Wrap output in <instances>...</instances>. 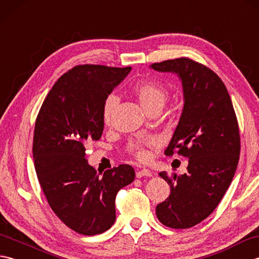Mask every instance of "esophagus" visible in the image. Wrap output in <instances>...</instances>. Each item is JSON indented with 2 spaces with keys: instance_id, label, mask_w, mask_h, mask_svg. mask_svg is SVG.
<instances>
[{
  "instance_id": "1",
  "label": "esophagus",
  "mask_w": 259,
  "mask_h": 259,
  "mask_svg": "<svg viewBox=\"0 0 259 259\" xmlns=\"http://www.w3.org/2000/svg\"><path fill=\"white\" fill-rule=\"evenodd\" d=\"M151 171L149 169H141L138 170V171L136 172V177L137 178H141V177H151Z\"/></svg>"
}]
</instances>
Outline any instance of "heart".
<instances>
[{
	"label": "heart",
	"mask_w": 259,
	"mask_h": 259,
	"mask_svg": "<svg viewBox=\"0 0 259 259\" xmlns=\"http://www.w3.org/2000/svg\"><path fill=\"white\" fill-rule=\"evenodd\" d=\"M131 91H133L135 97L138 99L141 107L149 113L153 111V110H161L164 103L168 100V91L161 84L156 83L153 81L144 80L136 82L133 88H131ZM115 103H117V98L114 96H109L103 101L101 114L104 124L108 125L111 123L112 112ZM128 150L136 158H138L139 160H145L148 157V152L138 142H131L128 147Z\"/></svg>",
	"instance_id": "1"
}]
</instances>
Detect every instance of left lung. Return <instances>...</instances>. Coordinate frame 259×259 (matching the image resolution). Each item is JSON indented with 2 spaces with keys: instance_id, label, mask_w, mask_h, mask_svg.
I'll use <instances>...</instances> for the list:
<instances>
[{
  "instance_id": "left-lung-1",
  "label": "left lung",
  "mask_w": 259,
  "mask_h": 259,
  "mask_svg": "<svg viewBox=\"0 0 259 259\" xmlns=\"http://www.w3.org/2000/svg\"><path fill=\"white\" fill-rule=\"evenodd\" d=\"M151 68L177 73L183 82L184 110L164 155L188 158V172L159 174L170 195L156 213L164 226L187 229L214 210L232 183L240 153L238 121L226 85L206 65L178 58Z\"/></svg>"
}]
</instances>
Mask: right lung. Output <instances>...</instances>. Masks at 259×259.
Listing matches in <instances>:
<instances>
[{"label":"right lung","instance_id":"obj_1","mask_svg":"<svg viewBox=\"0 0 259 259\" xmlns=\"http://www.w3.org/2000/svg\"><path fill=\"white\" fill-rule=\"evenodd\" d=\"M131 67L81 64L60 76L37 113L33 137L36 176L53 212L75 233L102 234L115 221V196L135 179L130 164L102 177L85 146L101 138L102 104Z\"/></svg>","mask_w":259,"mask_h":259}]
</instances>
